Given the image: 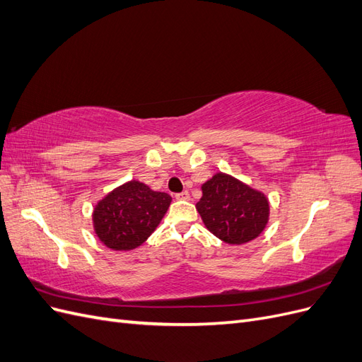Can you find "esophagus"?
<instances>
[{"label":"esophagus","mask_w":362,"mask_h":362,"mask_svg":"<svg viewBox=\"0 0 362 362\" xmlns=\"http://www.w3.org/2000/svg\"><path fill=\"white\" fill-rule=\"evenodd\" d=\"M175 198H177L178 201H189L190 199V194H189V192H181V193H178L177 196H175Z\"/></svg>","instance_id":"esophagus-1"}]
</instances>
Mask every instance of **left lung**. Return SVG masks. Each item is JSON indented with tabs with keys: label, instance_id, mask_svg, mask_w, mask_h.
Segmentation results:
<instances>
[{
	"label": "left lung",
	"instance_id": "obj_1",
	"mask_svg": "<svg viewBox=\"0 0 362 362\" xmlns=\"http://www.w3.org/2000/svg\"><path fill=\"white\" fill-rule=\"evenodd\" d=\"M202 198L196 204L205 228L228 245H245L264 231L269 217V198L229 173L217 172L202 185Z\"/></svg>",
	"mask_w": 362,
	"mask_h": 362
}]
</instances>
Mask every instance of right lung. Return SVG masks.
<instances>
[{
    "instance_id": "obj_1",
    "label": "right lung",
    "mask_w": 362,
    "mask_h": 362,
    "mask_svg": "<svg viewBox=\"0 0 362 362\" xmlns=\"http://www.w3.org/2000/svg\"><path fill=\"white\" fill-rule=\"evenodd\" d=\"M172 202L170 194L131 180L98 201L92 213L93 231L112 250H133L156 231Z\"/></svg>"
}]
</instances>
